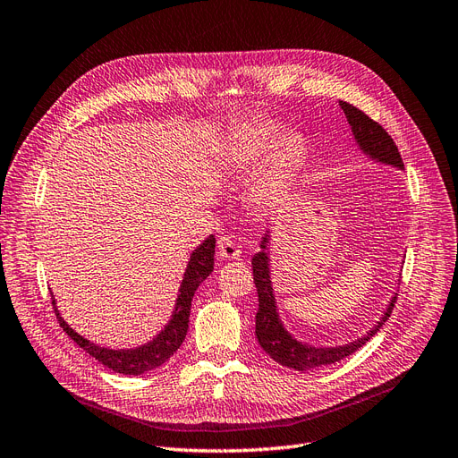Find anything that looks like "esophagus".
Wrapping results in <instances>:
<instances>
[{
    "label": "esophagus",
    "mask_w": 458,
    "mask_h": 458,
    "mask_svg": "<svg viewBox=\"0 0 458 458\" xmlns=\"http://www.w3.org/2000/svg\"><path fill=\"white\" fill-rule=\"evenodd\" d=\"M218 257L225 260H235L242 257V249L230 238H220L218 240Z\"/></svg>",
    "instance_id": "1"
}]
</instances>
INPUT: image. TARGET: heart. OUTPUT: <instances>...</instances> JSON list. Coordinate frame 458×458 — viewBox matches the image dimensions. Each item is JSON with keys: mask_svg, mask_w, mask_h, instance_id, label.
<instances>
[{"mask_svg": "<svg viewBox=\"0 0 458 458\" xmlns=\"http://www.w3.org/2000/svg\"><path fill=\"white\" fill-rule=\"evenodd\" d=\"M279 130L274 123L252 124L245 128L235 148V158L243 165L255 164L264 157L255 182L250 186V199L257 206L274 201L296 175L308 155V141L303 133L296 130L279 133Z\"/></svg>", "mask_w": 458, "mask_h": 458, "instance_id": "b5f03b06", "label": "heart"}]
</instances>
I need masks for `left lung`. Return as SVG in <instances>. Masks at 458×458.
Segmentation results:
<instances>
[{
    "instance_id": "left-lung-1",
    "label": "left lung",
    "mask_w": 458,
    "mask_h": 458,
    "mask_svg": "<svg viewBox=\"0 0 458 458\" xmlns=\"http://www.w3.org/2000/svg\"><path fill=\"white\" fill-rule=\"evenodd\" d=\"M340 107L345 113L354 143H357L359 150L366 158L383 165L403 169L398 147L394 145L391 135H388L376 121H371L366 113L347 104V101H340ZM269 250H272V230L267 228L260 240V250L252 257V262H250L252 277H255L257 293H259V313H257L255 334L260 347L281 366L293 368L298 371H311L334 362H340L354 351H359L362 345H366L369 342V337H374L379 332V328L386 323V318L391 317L394 301H396V293L391 300H388L386 308L377 323L364 335L357 337V340L344 345H334V347L310 345L306 342L298 340L293 332L286 330L283 318L279 315L276 289L272 281L274 279L272 257H269Z\"/></svg>"
}]
</instances>
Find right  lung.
<instances>
[{
  "label": "right lung",
  "mask_w": 458,
  "mask_h": 458,
  "mask_svg": "<svg viewBox=\"0 0 458 458\" xmlns=\"http://www.w3.org/2000/svg\"><path fill=\"white\" fill-rule=\"evenodd\" d=\"M215 260V235L203 240L192 252L189 264H186L184 276L179 286V294L175 300V308L169 315V320L164 325V328L152 337L150 342L131 347V349H109L101 347L87 337L77 334L70 325L65 323L64 317L60 315L56 308V300L53 294V306L56 311V318L64 332L72 337V340L87 351L89 354L106 368L113 369L114 374L123 376H141L145 371L155 369L169 360V357L181 347L186 337V330H189V317H191V306L194 293L198 286L209 277L213 272V262Z\"/></svg>",
  "instance_id": "obj_1"
}]
</instances>
